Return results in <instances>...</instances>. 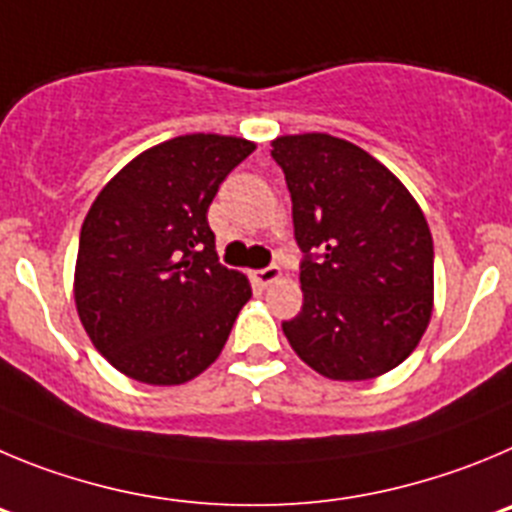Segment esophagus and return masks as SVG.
I'll return each mask as SVG.
<instances>
[{
    "label": "esophagus",
    "instance_id": "1",
    "mask_svg": "<svg viewBox=\"0 0 512 512\" xmlns=\"http://www.w3.org/2000/svg\"><path fill=\"white\" fill-rule=\"evenodd\" d=\"M280 275H283V270H280L278 265H267V267H262V270H255V273H252V278H255L257 285L267 288V285L275 283Z\"/></svg>",
    "mask_w": 512,
    "mask_h": 512
}]
</instances>
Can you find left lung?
Listing matches in <instances>:
<instances>
[{
	"label": "left lung",
	"mask_w": 512,
	"mask_h": 512,
	"mask_svg": "<svg viewBox=\"0 0 512 512\" xmlns=\"http://www.w3.org/2000/svg\"><path fill=\"white\" fill-rule=\"evenodd\" d=\"M293 201L303 306L290 347L329 380H370L421 342L434 308V239L408 188L362 147L324 132L270 150Z\"/></svg>",
	"instance_id": "left-lung-1"
}]
</instances>
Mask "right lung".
<instances>
[{"label":"right lung","mask_w":512,"mask_h":512,"mask_svg":"<svg viewBox=\"0 0 512 512\" xmlns=\"http://www.w3.org/2000/svg\"><path fill=\"white\" fill-rule=\"evenodd\" d=\"M255 142L183 135L124 165L81 227L78 319L109 365L147 385H181L219 357L247 278L216 257L209 206Z\"/></svg>","instance_id":"1"}]
</instances>
